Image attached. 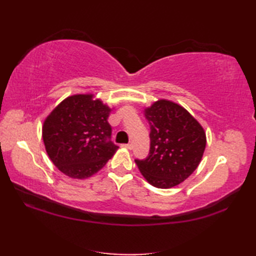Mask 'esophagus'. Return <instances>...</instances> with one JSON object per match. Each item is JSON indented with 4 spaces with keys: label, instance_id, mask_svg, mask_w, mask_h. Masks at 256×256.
Listing matches in <instances>:
<instances>
[{
    "label": "esophagus",
    "instance_id": "34e87169",
    "mask_svg": "<svg viewBox=\"0 0 256 256\" xmlns=\"http://www.w3.org/2000/svg\"><path fill=\"white\" fill-rule=\"evenodd\" d=\"M124 148H126V150H132L133 148V145L132 144H124V145H122Z\"/></svg>",
    "mask_w": 256,
    "mask_h": 256
}]
</instances>
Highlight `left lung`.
I'll return each instance as SVG.
<instances>
[{
    "mask_svg": "<svg viewBox=\"0 0 256 256\" xmlns=\"http://www.w3.org/2000/svg\"><path fill=\"white\" fill-rule=\"evenodd\" d=\"M150 133V154L135 162L152 186L168 189L192 175L206 144L204 128L186 108L166 99L144 108Z\"/></svg>",
    "mask_w": 256,
    "mask_h": 256,
    "instance_id": "1",
    "label": "left lung"
}]
</instances>
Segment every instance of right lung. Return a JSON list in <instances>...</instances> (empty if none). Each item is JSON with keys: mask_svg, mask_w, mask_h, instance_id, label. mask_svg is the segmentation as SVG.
<instances>
[{"mask_svg": "<svg viewBox=\"0 0 256 256\" xmlns=\"http://www.w3.org/2000/svg\"><path fill=\"white\" fill-rule=\"evenodd\" d=\"M112 108L94 94L62 100L42 124V140L52 164L64 175L86 179L102 170L118 146L110 138Z\"/></svg>", "mask_w": 256, "mask_h": 256, "instance_id": "obj_1", "label": "right lung"}]
</instances>
